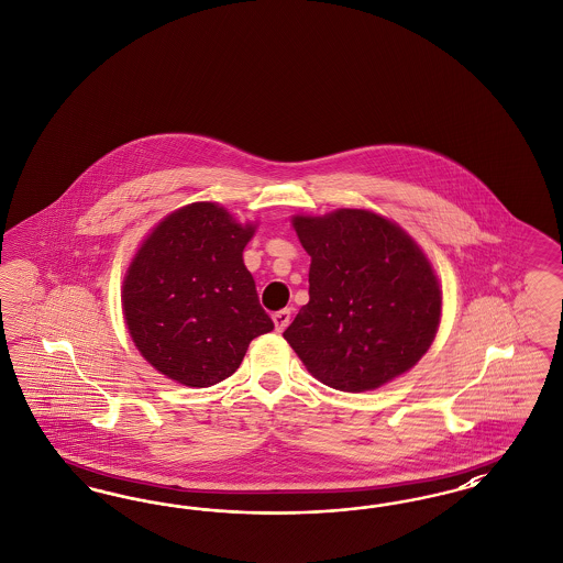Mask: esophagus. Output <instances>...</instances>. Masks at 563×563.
Masks as SVG:
<instances>
[{
    "label": "esophagus",
    "mask_w": 563,
    "mask_h": 563,
    "mask_svg": "<svg viewBox=\"0 0 563 563\" xmlns=\"http://www.w3.org/2000/svg\"><path fill=\"white\" fill-rule=\"evenodd\" d=\"M272 320H274L276 331H278V333H283V331L289 327V322H291V310H289V308H285V310H280V312H274V314H272Z\"/></svg>",
    "instance_id": "obj_1"
}]
</instances>
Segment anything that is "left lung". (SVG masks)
I'll return each instance as SVG.
<instances>
[{
	"instance_id": "obj_1",
	"label": "left lung",
	"mask_w": 563,
	"mask_h": 563,
	"mask_svg": "<svg viewBox=\"0 0 563 563\" xmlns=\"http://www.w3.org/2000/svg\"><path fill=\"white\" fill-rule=\"evenodd\" d=\"M310 264V301L283 338L318 382L377 389L412 368L435 338L442 291L400 225L366 209L295 216Z\"/></svg>"
}]
</instances>
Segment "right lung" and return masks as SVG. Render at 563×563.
<instances>
[{
	"mask_svg": "<svg viewBox=\"0 0 563 563\" xmlns=\"http://www.w3.org/2000/svg\"><path fill=\"white\" fill-rule=\"evenodd\" d=\"M253 232L216 202H192L137 249L123 314L135 347L165 377L188 387L224 382L251 339L274 329L243 262Z\"/></svg>",
	"mask_w": 563,
	"mask_h": 563,
	"instance_id": "add662e5",
	"label": "right lung"
}]
</instances>
